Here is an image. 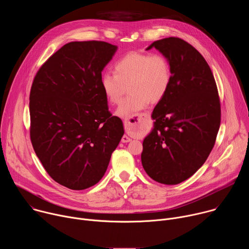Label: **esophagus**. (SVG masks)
I'll return each instance as SVG.
<instances>
[{
	"label": "esophagus",
	"instance_id": "1",
	"mask_svg": "<svg viewBox=\"0 0 249 249\" xmlns=\"http://www.w3.org/2000/svg\"><path fill=\"white\" fill-rule=\"evenodd\" d=\"M148 117H149V115L147 113H140L137 115L136 118H126L124 120V126L127 129H131V128H133V126L147 120ZM131 140L132 139L129 138L127 135H124L121 139V142L122 143H128V142H131Z\"/></svg>",
	"mask_w": 249,
	"mask_h": 249
}]
</instances>
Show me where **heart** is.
I'll use <instances>...</instances> for the list:
<instances>
[{"label":"heart","instance_id":"1","mask_svg":"<svg viewBox=\"0 0 249 249\" xmlns=\"http://www.w3.org/2000/svg\"><path fill=\"white\" fill-rule=\"evenodd\" d=\"M114 70L115 74L102 75L101 87L108 101L118 104L129 86L130 94L116 110L121 118H130L151 101L162 99L172 80L170 63L160 54L131 52L115 64Z\"/></svg>","mask_w":249,"mask_h":249}]
</instances>
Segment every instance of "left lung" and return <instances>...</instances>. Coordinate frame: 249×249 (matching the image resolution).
Returning a JSON list of instances; mask_svg holds the SVG:
<instances>
[{"mask_svg": "<svg viewBox=\"0 0 249 249\" xmlns=\"http://www.w3.org/2000/svg\"><path fill=\"white\" fill-rule=\"evenodd\" d=\"M171 66L168 91L152 113L154 128L144 139L142 164L157 182L173 185L206 161L221 124L217 85L204 57L189 43L168 37L153 42Z\"/></svg>", "mask_w": 249, "mask_h": 249, "instance_id": "1", "label": "left lung"}]
</instances>
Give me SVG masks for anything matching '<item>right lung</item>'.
<instances>
[{
	"mask_svg": "<svg viewBox=\"0 0 249 249\" xmlns=\"http://www.w3.org/2000/svg\"><path fill=\"white\" fill-rule=\"evenodd\" d=\"M117 49L103 41L67 43L32 83V147L47 173L67 188L96 184L124 135L122 120L111 116L101 87V72Z\"/></svg>",
	"mask_w": 249,
	"mask_h": 249,
	"instance_id": "1",
	"label": "right lung"
}]
</instances>
